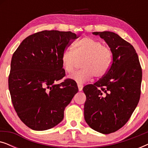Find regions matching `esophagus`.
Listing matches in <instances>:
<instances>
[{
    "mask_svg": "<svg viewBox=\"0 0 148 148\" xmlns=\"http://www.w3.org/2000/svg\"><path fill=\"white\" fill-rule=\"evenodd\" d=\"M78 86V89H79V92H81V91H82V90H83V86H82V85H77Z\"/></svg>",
    "mask_w": 148,
    "mask_h": 148,
    "instance_id": "esophagus-1",
    "label": "esophagus"
}]
</instances>
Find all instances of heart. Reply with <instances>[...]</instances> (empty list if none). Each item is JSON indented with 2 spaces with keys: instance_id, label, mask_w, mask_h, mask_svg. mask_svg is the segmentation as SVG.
<instances>
[{
  "instance_id": "heart-1",
  "label": "heart",
  "mask_w": 148,
  "mask_h": 148,
  "mask_svg": "<svg viewBox=\"0 0 148 148\" xmlns=\"http://www.w3.org/2000/svg\"><path fill=\"white\" fill-rule=\"evenodd\" d=\"M61 62L68 73L73 72L82 61V70L75 72L70 78L79 85L88 82L93 76L102 78L108 73L112 61L110 48L94 38L85 37L73 44V50L66 49L62 52Z\"/></svg>"
}]
</instances>
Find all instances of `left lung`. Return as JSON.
Returning a JSON list of instances; mask_svg holds the SVG:
<instances>
[{
	"mask_svg": "<svg viewBox=\"0 0 148 148\" xmlns=\"http://www.w3.org/2000/svg\"><path fill=\"white\" fill-rule=\"evenodd\" d=\"M102 38L112 54L110 69L98 82L83 88L86 96L84 118L89 126L103 134L126 124L138 104L142 71L133 46L114 32H93Z\"/></svg>",
	"mask_w": 148,
	"mask_h": 148,
	"instance_id": "left-lung-1",
	"label": "left lung"
}]
</instances>
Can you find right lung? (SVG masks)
Returning <instances> with one entry per match:
<instances>
[{
	"label": "right lung",
	"instance_id": "right-lung-1",
	"mask_svg": "<svg viewBox=\"0 0 148 148\" xmlns=\"http://www.w3.org/2000/svg\"><path fill=\"white\" fill-rule=\"evenodd\" d=\"M75 34L44 30L28 36L12 56L9 89L14 108L25 125L35 131L55 127L78 92L75 82L67 79L62 69V52Z\"/></svg>",
	"mask_w": 148,
	"mask_h": 148
}]
</instances>
